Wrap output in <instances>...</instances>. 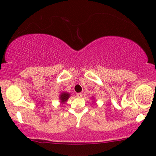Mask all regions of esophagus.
Instances as JSON below:
<instances>
[{"mask_svg":"<svg viewBox=\"0 0 156 156\" xmlns=\"http://www.w3.org/2000/svg\"><path fill=\"white\" fill-rule=\"evenodd\" d=\"M76 97L77 98H82V97H83V94H81V93H77Z\"/></svg>","mask_w":156,"mask_h":156,"instance_id":"esophagus-1","label":"esophagus"}]
</instances>
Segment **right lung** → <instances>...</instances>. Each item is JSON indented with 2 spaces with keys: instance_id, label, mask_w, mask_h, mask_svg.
<instances>
[{
  "instance_id": "obj_1",
  "label": "right lung",
  "mask_w": 156,
  "mask_h": 156,
  "mask_svg": "<svg viewBox=\"0 0 156 156\" xmlns=\"http://www.w3.org/2000/svg\"><path fill=\"white\" fill-rule=\"evenodd\" d=\"M69 94H68V93H65V92L62 93L60 96V100L62 101V102H63L64 103V102H65L68 98H69Z\"/></svg>"
}]
</instances>
